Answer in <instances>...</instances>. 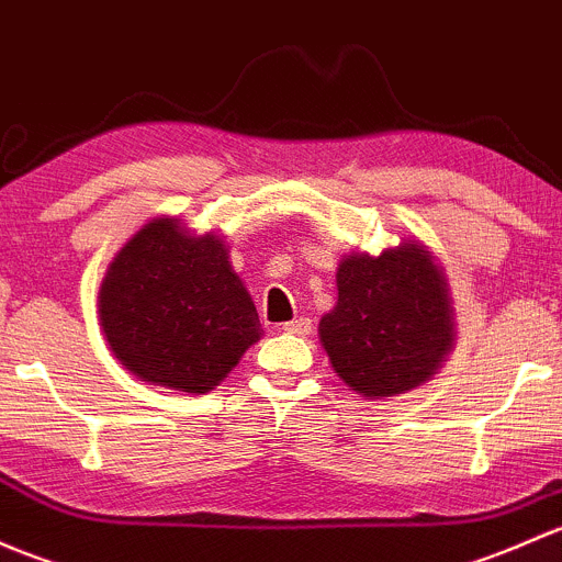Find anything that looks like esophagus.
Listing matches in <instances>:
<instances>
[{"instance_id": "obj_1", "label": "esophagus", "mask_w": 562, "mask_h": 562, "mask_svg": "<svg viewBox=\"0 0 562 562\" xmlns=\"http://www.w3.org/2000/svg\"><path fill=\"white\" fill-rule=\"evenodd\" d=\"M282 330H288V334H296V336H306L312 330V321L310 317H296V321L285 323Z\"/></svg>"}]
</instances>
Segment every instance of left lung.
I'll return each instance as SVG.
<instances>
[{
	"label": "left lung",
	"mask_w": 562,
	"mask_h": 562,
	"mask_svg": "<svg viewBox=\"0 0 562 562\" xmlns=\"http://www.w3.org/2000/svg\"><path fill=\"white\" fill-rule=\"evenodd\" d=\"M336 291L317 330L336 376L363 398L423 385L450 356V285L423 241L406 239L380 256L350 252L336 269Z\"/></svg>",
	"instance_id": "8db88e82"
}]
</instances>
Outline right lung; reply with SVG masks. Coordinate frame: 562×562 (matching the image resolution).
Returning a JSON list of instances; mask_svg holds the SVG:
<instances>
[{
    "label": "right lung",
    "mask_w": 562,
    "mask_h": 562,
    "mask_svg": "<svg viewBox=\"0 0 562 562\" xmlns=\"http://www.w3.org/2000/svg\"><path fill=\"white\" fill-rule=\"evenodd\" d=\"M112 356L150 385L206 393L261 339V321L217 234L177 217L145 223L99 288Z\"/></svg>",
    "instance_id": "obj_1"
}]
</instances>
